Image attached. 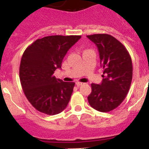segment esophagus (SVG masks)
Listing matches in <instances>:
<instances>
[{
    "instance_id": "34e87169",
    "label": "esophagus",
    "mask_w": 149,
    "mask_h": 149,
    "mask_svg": "<svg viewBox=\"0 0 149 149\" xmlns=\"http://www.w3.org/2000/svg\"><path fill=\"white\" fill-rule=\"evenodd\" d=\"M75 84H76V86H78V87H80V86H81L84 85V84H83V83H81V82H76Z\"/></svg>"
}]
</instances>
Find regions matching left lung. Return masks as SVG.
<instances>
[{"label": "left lung", "instance_id": "8db88e82", "mask_svg": "<svg viewBox=\"0 0 149 149\" xmlns=\"http://www.w3.org/2000/svg\"><path fill=\"white\" fill-rule=\"evenodd\" d=\"M99 52L103 68L101 84H92L88 96L90 106L100 112H110L122 104L128 93L133 76L131 56L119 40L109 34L87 36Z\"/></svg>", "mask_w": 149, "mask_h": 149}]
</instances>
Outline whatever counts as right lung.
<instances>
[{
    "instance_id": "1",
    "label": "right lung",
    "mask_w": 149,
    "mask_h": 149,
    "mask_svg": "<svg viewBox=\"0 0 149 149\" xmlns=\"http://www.w3.org/2000/svg\"><path fill=\"white\" fill-rule=\"evenodd\" d=\"M81 36H49L38 39L24 52L19 77L24 93L34 108L47 115L61 113L68 105L74 86L54 76L61 68L67 51Z\"/></svg>"
}]
</instances>
